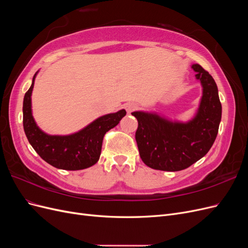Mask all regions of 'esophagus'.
<instances>
[{
  "label": "esophagus",
  "instance_id": "34e87169",
  "mask_svg": "<svg viewBox=\"0 0 248 248\" xmlns=\"http://www.w3.org/2000/svg\"><path fill=\"white\" fill-rule=\"evenodd\" d=\"M125 109H126L127 112H128V114H130V112H132L133 110L137 109V104L136 103H132V102L126 103L125 104Z\"/></svg>",
  "mask_w": 248,
  "mask_h": 248
}]
</instances>
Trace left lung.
Instances as JSON below:
<instances>
[{
    "label": "left lung",
    "mask_w": 248,
    "mask_h": 248,
    "mask_svg": "<svg viewBox=\"0 0 248 248\" xmlns=\"http://www.w3.org/2000/svg\"><path fill=\"white\" fill-rule=\"evenodd\" d=\"M202 88L194 116L187 122L170 120L155 111H133L139 127L136 132L140 156L154 170L177 171L189 168L204 157L217 137L221 103L213 78L199 64L191 65Z\"/></svg>",
    "instance_id": "8db88e82"
}]
</instances>
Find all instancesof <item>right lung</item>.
Instances as JSON below:
<instances>
[{
    "instance_id": "1",
    "label": "right lung",
    "mask_w": 248,
    "mask_h": 248,
    "mask_svg": "<svg viewBox=\"0 0 248 248\" xmlns=\"http://www.w3.org/2000/svg\"><path fill=\"white\" fill-rule=\"evenodd\" d=\"M37 71L32 85L24 97V130L30 144L41 158L57 169L78 170L88 169L99 160L103 137L117 126L125 117L126 110L101 116L78 132L68 136H50L36 124L32 114V92Z\"/></svg>"
}]
</instances>
